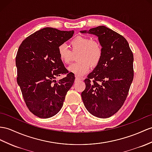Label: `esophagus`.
Masks as SVG:
<instances>
[{
	"mask_svg": "<svg viewBox=\"0 0 152 152\" xmlns=\"http://www.w3.org/2000/svg\"><path fill=\"white\" fill-rule=\"evenodd\" d=\"M81 80H82V78H80V77H77V76H76V77H75V82H77V81Z\"/></svg>",
	"mask_w": 152,
	"mask_h": 152,
	"instance_id": "obj_1",
	"label": "esophagus"
}]
</instances>
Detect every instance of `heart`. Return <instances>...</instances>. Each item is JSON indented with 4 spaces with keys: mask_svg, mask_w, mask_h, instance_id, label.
<instances>
[{
    "mask_svg": "<svg viewBox=\"0 0 152 152\" xmlns=\"http://www.w3.org/2000/svg\"><path fill=\"white\" fill-rule=\"evenodd\" d=\"M70 51L67 46L62 44L58 47V55L64 64H69L72 59V53H78V62L70 65L68 69L76 75L81 76L86 73L90 67L97 66L102 57V48L99 42L84 36H77L69 41Z\"/></svg>",
    "mask_w": 152,
    "mask_h": 152,
    "instance_id": "obj_1",
    "label": "heart"
}]
</instances>
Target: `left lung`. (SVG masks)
Instances as JSON below:
<instances>
[{"instance_id": "1", "label": "left lung", "mask_w": 152, "mask_h": 152, "mask_svg": "<svg viewBox=\"0 0 152 152\" xmlns=\"http://www.w3.org/2000/svg\"><path fill=\"white\" fill-rule=\"evenodd\" d=\"M102 48L99 64L84 80L81 94L84 106L94 116L108 118L123 105L134 79V55L123 36L104 26L90 29Z\"/></svg>"}]
</instances>
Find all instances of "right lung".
I'll use <instances>...</instances> for the list:
<instances>
[{"mask_svg": "<svg viewBox=\"0 0 152 152\" xmlns=\"http://www.w3.org/2000/svg\"><path fill=\"white\" fill-rule=\"evenodd\" d=\"M74 31L44 28L26 38L18 48L17 80L28 108L38 117L54 116L63 106L75 76L59 58L58 47L72 38ZM65 74L63 79L56 81Z\"/></svg>", "mask_w": 152, "mask_h": 152, "instance_id": "right-lung-1", "label": "right lung"}]
</instances>
